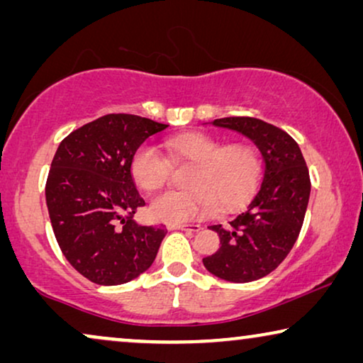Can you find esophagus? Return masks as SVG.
<instances>
[{
	"label": "esophagus",
	"instance_id": "obj_1",
	"mask_svg": "<svg viewBox=\"0 0 363 363\" xmlns=\"http://www.w3.org/2000/svg\"><path fill=\"white\" fill-rule=\"evenodd\" d=\"M168 230L173 231V230H180V231H191V233H196L201 230L200 225H168Z\"/></svg>",
	"mask_w": 363,
	"mask_h": 363
}]
</instances>
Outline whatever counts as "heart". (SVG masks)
Here are the masks:
<instances>
[{
	"mask_svg": "<svg viewBox=\"0 0 363 363\" xmlns=\"http://www.w3.org/2000/svg\"><path fill=\"white\" fill-rule=\"evenodd\" d=\"M173 158L195 163L186 185L191 190H167L152 198L148 213L155 221L180 223L208 216L218 203L225 210L240 206L259 180L261 160L246 143L225 145L206 133H183L167 140ZM132 177L143 190L160 188L170 175V162L157 147L145 143L132 158Z\"/></svg>",
	"mask_w": 363,
	"mask_h": 363,
	"instance_id": "obj_1",
	"label": "heart"
}]
</instances>
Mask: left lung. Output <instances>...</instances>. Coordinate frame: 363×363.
<instances>
[{
	"mask_svg": "<svg viewBox=\"0 0 363 363\" xmlns=\"http://www.w3.org/2000/svg\"><path fill=\"white\" fill-rule=\"evenodd\" d=\"M213 125L255 142L264 163L245 210L230 225L210 226L221 246L203 264L220 279L251 282L274 271L294 246L309 203V170L297 142L279 127L255 117L216 118Z\"/></svg>",
	"mask_w": 363,
	"mask_h": 363,
	"instance_id": "8db88e82",
	"label": "left lung"
}]
</instances>
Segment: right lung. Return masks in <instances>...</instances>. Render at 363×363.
Wrapping results in <instances>:
<instances>
[{
  "label": "right lung",
  "instance_id": "obj_1",
  "mask_svg": "<svg viewBox=\"0 0 363 363\" xmlns=\"http://www.w3.org/2000/svg\"><path fill=\"white\" fill-rule=\"evenodd\" d=\"M167 127L108 113L59 143L46 182L49 218L62 255L96 284H123L155 261L167 230L133 220L145 201L130 167L142 143Z\"/></svg>",
  "mask_w": 363,
  "mask_h": 363
}]
</instances>
